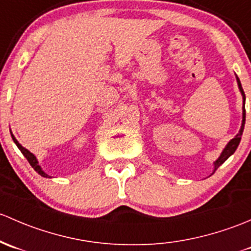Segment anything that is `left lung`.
Segmentation results:
<instances>
[{"mask_svg":"<svg viewBox=\"0 0 251 251\" xmlns=\"http://www.w3.org/2000/svg\"><path fill=\"white\" fill-rule=\"evenodd\" d=\"M236 79H237V83H238V88H239V92H241L242 94V98H243V106H242V110H243V113H242V126H241V129H239L238 134H237L236 136H234L233 139H231V140L227 143L226 146H225V149L222 150L221 154L219 156V158L216 159L215 162H214V172H215L216 169H218L220 165L224 163L225 161H226L228 157H231L232 154L236 152L237 147H238L239 143H241V139H242V134H243V130H244V125H245V94H244V90H243L242 88V84H241V81H239L238 76L236 75ZM213 172V173H214Z\"/></svg>","mask_w":251,"mask_h":251,"instance_id":"1","label":"left lung"}]
</instances>
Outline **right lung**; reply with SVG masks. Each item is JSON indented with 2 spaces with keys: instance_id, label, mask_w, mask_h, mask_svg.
<instances>
[{
  "instance_id": "right-lung-1",
  "label": "right lung",
  "mask_w": 251,
  "mask_h": 251,
  "mask_svg": "<svg viewBox=\"0 0 251 251\" xmlns=\"http://www.w3.org/2000/svg\"><path fill=\"white\" fill-rule=\"evenodd\" d=\"M10 135H12V139H13V141H14V144L17 145L18 146V149L20 150V151H22V153L24 154V157L25 158L27 159V161H29V163H30V165L31 167L33 168V169L36 170V172L38 173V174L41 175V176H43V177H50L49 176V175L47 174V173H45L42 170V168H41V165H40V163H38V161H37V158H36V156L33 153H31V152L29 151V150H26L25 149V147H23L22 145L19 144V141L17 140V139H15V136L13 135V133L12 131H10Z\"/></svg>"
}]
</instances>
